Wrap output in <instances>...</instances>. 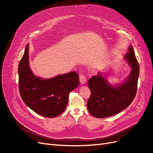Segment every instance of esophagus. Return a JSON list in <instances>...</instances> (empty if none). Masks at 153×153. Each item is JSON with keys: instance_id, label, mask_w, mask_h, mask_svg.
<instances>
[{"instance_id": "1", "label": "esophagus", "mask_w": 153, "mask_h": 153, "mask_svg": "<svg viewBox=\"0 0 153 153\" xmlns=\"http://www.w3.org/2000/svg\"><path fill=\"white\" fill-rule=\"evenodd\" d=\"M79 80H80V82H81V84H85L87 82V79H86L85 77L82 74L80 76Z\"/></svg>"}]
</instances>
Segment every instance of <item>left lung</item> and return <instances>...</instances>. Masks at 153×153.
I'll list each match as a JSON object with an SVG mask.
<instances>
[{"label": "left lung", "mask_w": 153, "mask_h": 153, "mask_svg": "<svg viewBox=\"0 0 153 153\" xmlns=\"http://www.w3.org/2000/svg\"><path fill=\"white\" fill-rule=\"evenodd\" d=\"M128 50V53L123 59L131 70L123 82L111 84L105 77L108 74L102 72L89 80L91 95L87 105L90 114L96 118H103L120 113L130 105L135 97L140 66L133 46L130 45Z\"/></svg>", "instance_id": "obj_1"}]
</instances>
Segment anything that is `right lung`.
<instances>
[{
  "label": "right lung",
  "mask_w": 153,
  "mask_h": 153,
  "mask_svg": "<svg viewBox=\"0 0 153 153\" xmlns=\"http://www.w3.org/2000/svg\"><path fill=\"white\" fill-rule=\"evenodd\" d=\"M29 44L19 64V91L26 105L45 117L59 116L65 110L69 93L79 85L76 71L50 79L35 76L29 65Z\"/></svg>",
  "instance_id": "1"
}]
</instances>
